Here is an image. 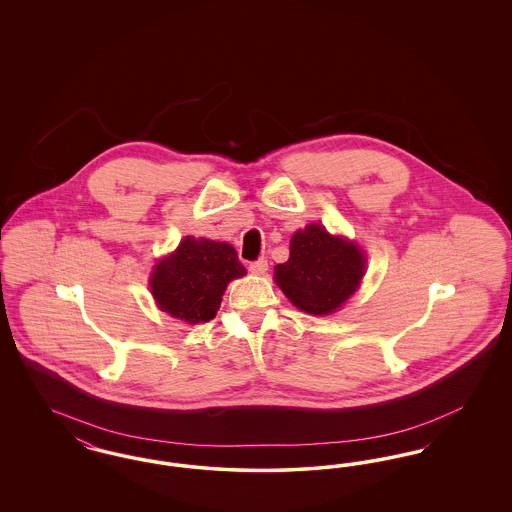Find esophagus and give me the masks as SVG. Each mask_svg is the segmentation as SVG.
<instances>
[{"label":"esophagus","instance_id":"34e87169","mask_svg":"<svg viewBox=\"0 0 512 512\" xmlns=\"http://www.w3.org/2000/svg\"><path fill=\"white\" fill-rule=\"evenodd\" d=\"M249 270H251L253 274H265L268 270L267 259H257V261L249 263Z\"/></svg>","mask_w":512,"mask_h":512}]
</instances>
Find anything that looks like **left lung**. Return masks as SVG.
Returning <instances> with one entry per match:
<instances>
[{
  "label": "left lung",
  "mask_w": 512,
  "mask_h": 512,
  "mask_svg": "<svg viewBox=\"0 0 512 512\" xmlns=\"http://www.w3.org/2000/svg\"><path fill=\"white\" fill-rule=\"evenodd\" d=\"M365 261L357 245L309 224L293 234L290 259L276 265L274 280L297 309L330 315L359 288Z\"/></svg>",
  "instance_id": "1"
}]
</instances>
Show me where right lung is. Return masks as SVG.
<instances>
[{"label":"right lung","mask_w":512,"mask_h":512,"mask_svg":"<svg viewBox=\"0 0 512 512\" xmlns=\"http://www.w3.org/2000/svg\"><path fill=\"white\" fill-rule=\"evenodd\" d=\"M245 268L232 245L188 236L178 249L157 263L151 293L161 311L190 324L209 322L219 311L228 282Z\"/></svg>","instance_id":"add662e5"}]
</instances>
